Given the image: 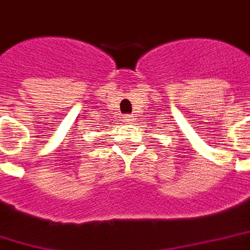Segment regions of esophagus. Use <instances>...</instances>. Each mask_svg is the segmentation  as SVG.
Instances as JSON below:
<instances>
[{"label":"esophagus","mask_w":250,"mask_h":250,"mask_svg":"<svg viewBox=\"0 0 250 250\" xmlns=\"http://www.w3.org/2000/svg\"><path fill=\"white\" fill-rule=\"evenodd\" d=\"M131 120H133V119H131V116H127V117H125V122H128V123H130Z\"/></svg>","instance_id":"obj_1"}]
</instances>
